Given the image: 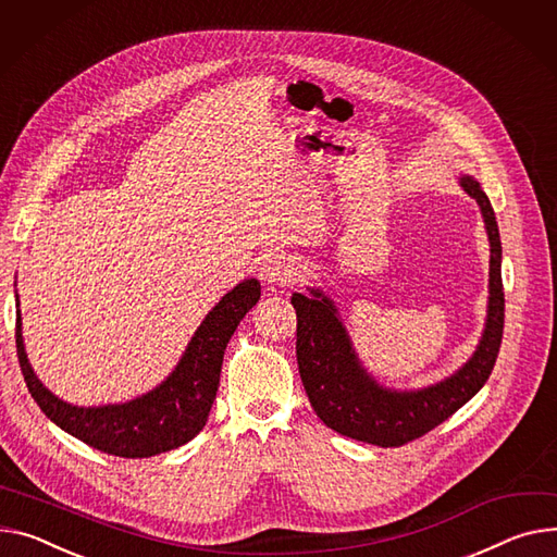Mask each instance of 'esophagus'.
Wrapping results in <instances>:
<instances>
[{
    "mask_svg": "<svg viewBox=\"0 0 557 557\" xmlns=\"http://www.w3.org/2000/svg\"><path fill=\"white\" fill-rule=\"evenodd\" d=\"M293 275H295L293 259L284 252H267L257 262V277L269 286L288 284V282H293Z\"/></svg>",
    "mask_w": 557,
    "mask_h": 557,
    "instance_id": "34e87169",
    "label": "esophagus"
}]
</instances>
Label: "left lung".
I'll return each instance as SVG.
<instances>
[{"instance_id": "1", "label": "left lung", "mask_w": 557, "mask_h": 557, "mask_svg": "<svg viewBox=\"0 0 557 557\" xmlns=\"http://www.w3.org/2000/svg\"><path fill=\"white\" fill-rule=\"evenodd\" d=\"M459 185L476 201L484 216L491 244V271L484 331L472 356L450 376L417 389L383 385L367 372L336 302L322 288L313 286L309 295H290V305L298 313L295 354H298L305 392L320 421L343 436L381 448L403 446L453 417L484 387L493 372L504 333L499 228L479 181L470 174H459Z\"/></svg>"}]
</instances>
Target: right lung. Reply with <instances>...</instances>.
<instances>
[{"label":"right lung","instance_id":"1","mask_svg":"<svg viewBox=\"0 0 557 557\" xmlns=\"http://www.w3.org/2000/svg\"><path fill=\"white\" fill-rule=\"evenodd\" d=\"M259 295L262 286L255 277L231 288L197 326L168 379L150 392L125 403L83 407L55 396L33 372L24 349L20 295L15 290V343L26 387L58 428L100 453L125 459L170 453L203 430L216 396L226 345Z\"/></svg>","mask_w":557,"mask_h":557}]
</instances>
